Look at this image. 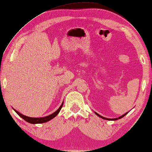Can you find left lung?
<instances>
[{
  "label": "left lung",
  "mask_w": 152,
  "mask_h": 152,
  "mask_svg": "<svg viewBox=\"0 0 152 152\" xmlns=\"http://www.w3.org/2000/svg\"><path fill=\"white\" fill-rule=\"evenodd\" d=\"M127 113H128V112H127ZM127 113H126V114H123V116H121L118 117V118H112V119H111V118H104V117H102V116H100V115H99V114H97V113H96V114L98 115V116H99V117H100V118H103V119H104V120H109V121H116V120H118V119H121V118H123V117L125 116V115L127 114Z\"/></svg>",
  "instance_id": "left-lung-1"
}]
</instances>
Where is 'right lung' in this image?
<instances>
[{
    "mask_svg": "<svg viewBox=\"0 0 152 152\" xmlns=\"http://www.w3.org/2000/svg\"><path fill=\"white\" fill-rule=\"evenodd\" d=\"M63 105V103H62L61 105L60 106V107L58 109V110L56 111L54 113H53V114L49 115V116H48L42 117V118H31V117H28V116H25V115L21 114L20 113H19L18 112H17L16 110H15V112H16V114H18L19 116H20L21 118H22L23 119H24L25 121L28 122V123H31V124L43 123H46V122L50 121V120H52V118H54L56 116H57L58 114L60 111H61Z\"/></svg>",
    "mask_w": 152,
    "mask_h": 152,
    "instance_id": "1",
    "label": "right lung"
}]
</instances>
